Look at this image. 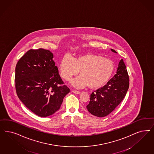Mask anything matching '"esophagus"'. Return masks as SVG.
I'll list each match as a JSON object with an SVG mask.
<instances>
[{"instance_id":"1","label":"esophagus","mask_w":154,"mask_h":154,"mask_svg":"<svg viewBox=\"0 0 154 154\" xmlns=\"http://www.w3.org/2000/svg\"><path fill=\"white\" fill-rule=\"evenodd\" d=\"M72 92L75 94H79L80 93V91H77V90H72Z\"/></svg>"}]
</instances>
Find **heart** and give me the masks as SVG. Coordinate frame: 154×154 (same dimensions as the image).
<instances>
[{
  "mask_svg": "<svg viewBox=\"0 0 154 154\" xmlns=\"http://www.w3.org/2000/svg\"><path fill=\"white\" fill-rule=\"evenodd\" d=\"M114 69L115 64L112 60L93 54H86L73 58L66 55L59 65L61 76L66 81L77 75L79 70L81 75L71 82L78 88L86 86L91 89L102 87L111 79Z\"/></svg>",
  "mask_w": 154,
  "mask_h": 154,
  "instance_id": "heart-1",
  "label": "heart"
}]
</instances>
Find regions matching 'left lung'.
<instances>
[{
  "label": "left lung",
  "instance_id": "obj_1",
  "mask_svg": "<svg viewBox=\"0 0 154 154\" xmlns=\"http://www.w3.org/2000/svg\"><path fill=\"white\" fill-rule=\"evenodd\" d=\"M111 51L117 53L116 51ZM129 86V77L126 65L122 59L119 61L116 74L103 87L90 95L86 108L91 114L102 117L108 115L125 97Z\"/></svg>",
  "mask_w": 154,
  "mask_h": 154
}]
</instances>
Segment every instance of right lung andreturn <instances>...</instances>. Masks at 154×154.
Masks as SVG:
<instances>
[{
  "label": "right lung",
  "instance_id": "1",
  "mask_svg": "<svg viewBox=\"0 0 154 154\" xmlns=\"http://www.w3.org/2000/svg\"><path fill=\"white\" fill-rule=\"evenodd\" d=\"M53 57L49 50L31 49L20 59L15 69V88L20 100L42 117L59 110L64 97L70 92Z\"/></svg>",
  "mask_w": 154,
  "mask_h": 154
}]
</instances>
